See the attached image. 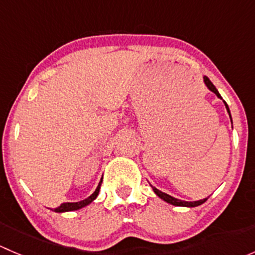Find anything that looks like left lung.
<instances>
[{
    "label": "left lung",
    "instance_id": "obj_1",
    "mask_svg": "<svg viewBox=\"0 0 255 255\" xmlns=\"http://www.w3.org/2000/svg\"><path fill=\"white\" fill-rule=\"evenodd\" d=\"M204 82H205V85H206L207 89L210 90V91H212L213 94H215L216 96L218 97V99L222 100V97H221V95H220V92H218V90L216 89L215 85H213L212 82L210 81V79H208L207 76H204ZM222 101H223V100H222ZM223 104H225L226 110H227L228 115H230L231 123H232V116H231L230 107H228V105L226 104V101H223ZM150 186H151V189H153V191L155 192L156 196H159V197H160L161 200H164V201H165V202H168V204L174 205V206H181V207H196V206H200V205H202V204H204V202H206V201H207V199H208V197H206V199L199 200V201H184V200H179V199H176V197H173V196H170V195L165 194V192L160 191V190H158V189H156L155 186H153V185H150Z\"/></svg>",
    "mask_w": 255,
    "mask_h": 255
}]
</instances>
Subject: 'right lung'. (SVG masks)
<instances>
[{
	"label": "right lung",
	"instance_id": "obj_1",
	"mask_svg": "<svg viewBox=\"0 0 255 255\" xmlns=\"http://www.w3.org/2000/svg\"><path fill=\"white\" fill-rule=\"evenodd\" d=\"M101 182H102V179L100 180L99 185H97L96 190H95L94 192H92L91 195H90L87 199L85 200H81V201H78V202H64V204H61L60 206L54 208V212H58V213H63V212H69V211H76V210H80V208L87 206V205L91 204L92 201H94L95 199L97 197V195H99L100 192V187H101Z\"/></svg>",
	"mask_w": 255,
	"mask_h": 255
}]
</instances>
